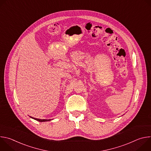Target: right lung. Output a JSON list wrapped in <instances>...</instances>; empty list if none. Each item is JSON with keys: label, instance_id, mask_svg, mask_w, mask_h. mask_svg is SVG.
I'll list each match as a JSON object with an SVG mask.
<instances>
[{"label": "right lung", "instance_id": "1", "mask_svg": "<svg viewBox=\"0 0 151 151\" xmlns=\"http://www.w3.org/2000/svg\"><path fill=\"white\" fill-rule=\"evenodd\" d=\"M31 117V116H30ZM32 118L36 120V121H38L39 122H45V121H50L51 119H37V118H33V117H31Z\"/></svg>", "mask_w": 151, "mask_h": 151}]
</instances>
